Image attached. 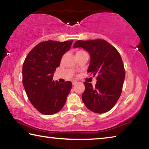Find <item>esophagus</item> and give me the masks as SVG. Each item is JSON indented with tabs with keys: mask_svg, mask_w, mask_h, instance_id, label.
<instances>
[{
	"mask_svg": "<svg viewBox=\"0 0 149 149\" xmlns=\"http://www.w3.org/2000/svg\"><path fill=\"white\" fill-rule=\"evenodd\" d=\"M77 84V81H72V84H73V85H76Z\"/></svg>",
	"mask_w": 149,
	"mask_h": 149,
	"instance_id": "1",
	"label": "esophagus"
}]
</instances>
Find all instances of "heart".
I'll list each match as a JSON object with an SVG mask.
<instances>
[{
  "label": "heart",
  "mask_w": 149,
  "mask_h": 149,
  "mask_svg": "<svg viewBox=\"0 0 149 149\" xmlns=\"http://www.w3.org/2000/svg\"><path fill=\"white\" fill-rule=\"evenodd\" d=\"M85 52V51H84V50H77L76 54L77 53H80V52Z\"/></svg>",
  "instance_id": "b5f03b06"
}]
</instances>
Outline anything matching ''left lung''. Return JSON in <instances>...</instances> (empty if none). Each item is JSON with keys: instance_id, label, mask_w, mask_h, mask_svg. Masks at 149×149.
<instances>
[{"instance_id": "obj_1", "label": "left lung", "mask_w": 149, "mask_h": 149, "mask_svg": "<svg viewBox=\"0 0 149 149\" xmlns=\"http://www.w3.org/2000/svg\"><path fill=\"white\" fill-rule=\"evenodd\" d=\"M81 47L91 57L87 72L98 75L97 84L84 82L82 100L88 109L98 114L114 107L122 91L125 71L120 54L114 47L103 39L77 41L74 48Z\"/></svg>"}]
</instances>
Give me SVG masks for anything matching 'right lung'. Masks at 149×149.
Returning a JSON list of instances; mask_svg holds the SVG:
<instances>
[{
	"instance_id": "obj_1",
	"label": "right lung",
	"mask_w": 149,
	"mask_h": 149,
	"mask_svg": "<svg viewBox=\"0 0 149 149\" xmlns=\"http://www.w3.org/2000/svg\"><path fill=\"white\" fill-rule=\"evenodd\" d=\"M73 41H47L37 45L27 54L22 68V82L27 97L40 113L52 115L59 112L72 87L71 81L59 83L53 74Z\"/></svg>"
}]
</instances>
